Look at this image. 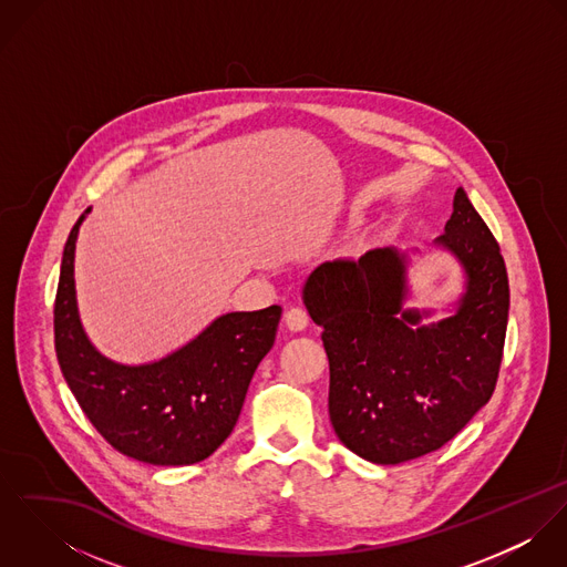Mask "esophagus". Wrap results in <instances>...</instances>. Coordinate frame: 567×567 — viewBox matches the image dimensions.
Instances as JSON below:
<instances>
[{
    "label": "esophagus",
    "instance_id": "obj_1",
    "mask_svg": "<svg viewBox=\"0 0 567 567\" xmlns=\"http://www.w3.org/2000/svg\"><path fill=\"white\" fill-rule=\"evenodd\" d=\"M284 321L288 324V329L290 331H303L308 323H310V315L303 310V308H290L288 312H286V317H284Z\"/></svg>",
    "mask_w": 567,
    "mask_h": 567
}]
</instances>
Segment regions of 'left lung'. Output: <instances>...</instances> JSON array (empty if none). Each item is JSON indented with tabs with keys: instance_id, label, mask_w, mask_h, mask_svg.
<instances>
[{
	"instance_id": "obj_1",
	"label": "left lung",
	"mask_w": 567,
	"mask_h": 567,
	"mask_svg": "<svg viewBox=\"0 0 567 567\" xmlns=\"http://www.w3.org/2000/svg\"><path fill=\"white\" fill-rule=\"evenodd\" d=\"M434 244L463 268L452 315L408 308L410 255L395 246L317 266L303 303L323 327L329 419L360 458L400 465L454 439L491 400L508 323V277L499 246L465 189Z\"/></svg>"
}]
</instances>
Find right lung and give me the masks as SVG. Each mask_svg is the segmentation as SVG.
<instances>
[{
	"label": "right lung",
	"instance_id": "obj_1",
	"mask_svg": "<svg viewBox=\"0 0 567 567\" xmlns=\"http://www.w3.org/2000/svg\"><path fill=\"white\" fill-rule=\"evenodd\" d=\"M74 225L61 261L54 344L63 378L93 427L124 456L178 467L212 456L234 432L248 384L272 349L281 308L229 312L176 351L122 364L89 340L76 301Z\"/></svg>",
	"mask_w": 567,
	"mask_h": 567
}]
</instances>
